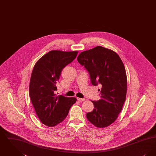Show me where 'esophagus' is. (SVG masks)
<instances>
[{"label": "esophagus", "instance_id": "1", "mask_svg": "<svg viewBox=\"0 0 156 156\" xmlns=\"http://www.w3.org/2000/svg\"><path fill=\"white\" fill-rule=\"evenodd\" d=\"M77 100L79 101H85V98H77Z\"/></svg>", "mask_w": 156, "mask_h": 156}]
</instances>
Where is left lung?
I'll return each mask as SVG.
<instances>
[{
  "label": "left lung",
  "mask_w": 156,
  "mask_h": 156,
  "mask_svg": "<svg viewBox=\"0 0 156 156\" xmlns=\"http://www.w3.org/2000/svg\"><path fill=\"white\" fill-rule=\"evenodd\" d=\"M77 60L88 71L93 85H99L101 99L93 101L94 110L87 118L99 128L111 125L118 118L125 102L127 76L116 52L101 46L81 52Z\"/></svg>",
  "instance_id": "obj_1"
}]
</instances>
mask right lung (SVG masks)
<instances>
[{
	"label": "right lung",
	"mask_w": 156,
	"mask_h": 156,
	"mask_svg": "<svg viewBox=\"0 0 156 156\" xmlns=\"http://www.w3.org/2000/svg\"><path fill=\"white\" fill-rule=\"evenodd\" d=\"M78 51H50L38 59L33 68L29 95L38 118L46 126L58 125L76 102L74 97L57 95V84L63 68L76 58Z\"/></svg>",
	"instance_id": "obj_1"
}]
</instances>
